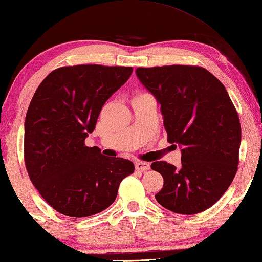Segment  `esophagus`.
<instances>
[{"label":"esophagus","instance_id":"34e87169","mask_svg":"<svg viewBox=\"0 0 262 262\" xmlns=\"http://www.w3.org/2000/svg\"><path fill=\"white\" fill-rule=\"evenodd\" d=\"M135 168L138 169V171H147V169H150V163L147 162H143V161H137L135 162Z\"/></svg>","mask_w":262,"mask_h":262}]
</instances>
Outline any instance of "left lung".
Instances as JSON below:
<instances>
[{"label":"left lung","mask_w":262,"mask_h":262,"mask_svg":"<svg viewBox=\"0 0 262 262\" xmlns=\"http://www.w3.org/2000/svg\"><path fill=\"white\" fill-rule=\"evenodd\" d=\"M135 74L161 106L168 143L182 149L179 168L165 161L151 163L163 177L157 203L181 215L209 209L238 169L241 122L226 88L194 66L137 68Z\"/></svg>","instance_id":"8db88e82"}]
</instances>
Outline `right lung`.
<instances>
[{
  "label": "right lung",
  "instance_id": "right-lung-1",
  "mask_svg": "<svg viewBox=\"0 0 262 262\" xmlns=\"http://www.w3.org/2000/svg\"><path fill=\"white\" fill-rule=\"evenodd\" d=\"M132 67L80 64L55 69L41 81L24 123V160L46 203L69 217H88L115 201L119 183L134 172L84 141L101 108L130 77Z\"/></svg>",
  "mask_w": 262,
  "mask_h": 262
}]
</instances>
